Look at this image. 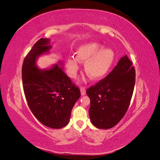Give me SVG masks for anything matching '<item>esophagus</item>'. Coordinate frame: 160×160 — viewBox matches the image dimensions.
I'll use <instances>...</instances> for the list:
<instances>
[{"label": "esophagus", "mask_w": 160, "mask_h": 160, "mask_svg": "<svg viewBox=\"0 0 160 160\" xmlns=\"http://www.w3.org/2000/svg\"><path fill=\"white\" fill-rule=\"evenodd\" d=\"M80 91H81V95H85L86 94V90L84 88H80Z\"/></svg>", "instance_id": "1"}]
</instances>
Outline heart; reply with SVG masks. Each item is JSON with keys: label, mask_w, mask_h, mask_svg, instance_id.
I'll use <instances>...</instances> for the list:
<instances>
[{"label": "heart", "mask_w": 160, "mask_h": 160, "mask_svg": "<svg viewBox=\"0 0 160 160\" xmlns=\"http://www.w3.org/2000/svg\"><path fill=\"white\" fill-rule=\"evenodd\" d=\"M115 60V52L103 48L98 42H91L77 48L76 57L71 56L67 60L68 75L75 78L79 69V62H85V71L92 80L98 81L108 75Z\"/></svg>", "instance_id": "obj_1"}]
</instances>
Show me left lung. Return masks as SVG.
<instances>
[{
  "mask_svg": "<svg viewBox=\"0 0 160 160\" xmlns=\"http://www.w3.org/2000/svg\"><path fill=\"white\" fill-rule=\"evenodd\" d=\"M135 82V72L127 55L110 73L87 90L91 101V122L99 129H110L122 119L129 108Z\"/></svg>",
  "mask_w": 160,
  "mask_h": 160,
  "instance_id": "1",
  "label": "left lung"
}]
</instances>
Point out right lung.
Instances as JSON below:
<instances>
[{"label": "right lung", "instance_id": "1", "mask_svg": "<svg viewBox=\"0 0 160 160\" xmlns=\"http://www.w3.org/2000/svg\"><path fill=\"white\" fill-rule=\"evenodd\" d=\"M49 38H41L28 53L22 67L24 93L35 118L47 127L60 129L69 123L71 110L80 98L78 88L63 72V62L50 68L37 66L38 57L51 49Z\"/></svg>", "mask_w": 160, "mask_h": 160}]
</instances>
